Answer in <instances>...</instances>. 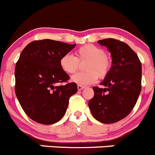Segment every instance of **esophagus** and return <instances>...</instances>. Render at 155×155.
Returning a JSON list of instances; mask_svg holds the SVG:
<instances>
[{"instance_id":"esophagus-1","label":"esophagus","mask_w":155,"mask_h":155,"mask_svg":"<svg viewBox=\"0 0 155 155\" xmlns=\"http://www.w3.org/2000/svg\"><path fill=\"white\" fill-rule=\"evenodd\" d=\"M84 88H85V86H80V85H78L77 86L78 90H82V89H84Z\"/></svg>"}]
</instances>
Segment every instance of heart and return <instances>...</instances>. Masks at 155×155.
I'll use <instances>...</instances> for the list:
<instances>
[{
  "label": "heart",
  "mask_w": 155,
  "mask_h": 155,
  "mask_svg": "<svg viewBox=\"0 0 155 155\" xmlns=\"http://www.w3.org/2000/svg\"><path fill=\"white\" fill-rule=\"evenodd\" d=\"M76 56L67 53L60 60L62 70L68 74L74 73L79 67V62L87 61L84 66L86 72L78 73L71 77V82L80 86L92 84L98 79V76L104 78L108 75L112 66L110 58L105 54L102 49L95 45L87 44L79 47Z\"/></svg>",
  "instance_id": "b5f03b06"
}]
</instances>
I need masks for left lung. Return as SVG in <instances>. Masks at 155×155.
Returning a JSON list of instances; mask_svg holds the SVG:
<instances>
[{
  "label": "left lung",
  "mask_w": 155,
  "mask_h": 155,
  "mask_svg": "<svg viewBox=\"0 0 155 155\" xmlns=\"http://www.w3.org/2000/svg\"><path fill=\"white\" fill-rule=\"evenodd\" d=\"M98 43L111 53L112 65L100 85L94 86L89 102L92 116L104 124L123 119L136 104L141 89V63L132 49L124 42L108 38Z\"/></svg>",
  "instance_id": "8db88e82"
}]
</instances>
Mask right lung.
I'll use <instances>...</instances> for the list:
<instances>
[{"instance_id":"add662e5","label":"right lung","mask_w":155,"mask_h":155,"mask_svg":"<svg viewBox=\"0 0 155 155\" xmlns=\"http://www.w3.org/2000/svg\"><path fill=\"white\" fill-rule=\"evenodd\" d=\"M75 46L46 39L31 42L21 52L14 72L15 93L25 113L36 122L51 125L60 121L70 96L77 92L74 82L56 86L69 80L60 60Z\"/></svg>"}]
</instances>
